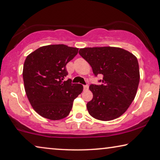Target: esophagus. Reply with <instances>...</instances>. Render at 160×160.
Wrapping results in <instances>:
<instances>
[{
	"mask_svg": "<svg viewBox=\"0 0 160 160\" xmlns=\"http://www.w3.org/2000/svg\"><path fill=\"white\" fill-rule=\"evenodd\" d=\"M88 88H89V86H88V85H83V88H84V90H88Z\"/></svg>",
	"mask_w": 160,
	"mask_h": 160,
	"instance_id": "1",
	"label": "esophagus"
}]
</instances>
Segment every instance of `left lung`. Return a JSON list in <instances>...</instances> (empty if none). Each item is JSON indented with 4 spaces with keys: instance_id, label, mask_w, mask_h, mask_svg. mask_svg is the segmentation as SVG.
Masks as SVG:
<instances>
[{
    "instance_id": "1",
    "label": "left lung",
    "mask_w": 160,
    "mask_h": 160,
    "mask_svg": "<svg viewBox=\"0 0 160 160\" xmlns=\"http://www.w3.org/2000/svg\"><path fill=\"white\" fill-rule=\"evenodd\" d=\"M79 54L92 67L101 85L91 84L93 98L87 103L90 115L97 120H112L128 110L136 95L139 82L137 58L115 47L81 48Z\"/></svg>"
}]
</instances>
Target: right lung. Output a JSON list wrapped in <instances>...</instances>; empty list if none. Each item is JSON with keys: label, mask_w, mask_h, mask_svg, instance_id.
Listing matches in <instances>:
<instances>
[{"label": "right lung", "mask_w": 160, "mask_h": 160, "mask_svg": "<svg viewBox=\"0 0 160 160\" xmlns=\"http://www.w3.org/2000/svg\"><path fill=\"white\" fill-rule=\"evenodd\" d=\"M78 48L65 45L42 46L26 58L22 70L25 90L35 112L51 120L67 117L73 101L82 92L81 84L63 81L68 72L66 65Z\"/></svg>", "instance_id": "add662e5"}]
</instances>
